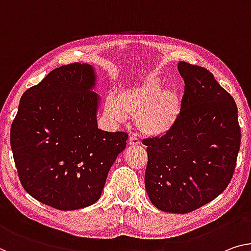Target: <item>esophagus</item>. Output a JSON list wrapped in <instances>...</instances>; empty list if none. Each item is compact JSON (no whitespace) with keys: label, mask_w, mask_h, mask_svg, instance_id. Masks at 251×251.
Listing matches in <instances>:
<instances>
[{"label":"esophagus","mask_w":251,"mask_h":251,"mask_svg":"<svg viewBox=\"0 0 251 251\" xmlns=\"http://www.w3.org/2000/svg\"><path fill=\"white\" fill-rule=\"evenodd\" d=\"M128 144L132 145V147H137V145L141 144V141L136 136H130L128 140Z\"/></svg>","instance_id":"1"}]
</instances>
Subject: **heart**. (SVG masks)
<instances>
[{
	"label": "heart",
	"instance_id": "b5f03b06",
	"mask_svg": "<svg viewBox=\"0 0 251 251\" xmlns=\"http://www.w3.org/2000/svg\"><path fill=\"white\" fill-rule=\"evenodd\" d=\"M163 82L149 75L140 85L119 91L107 99L104 113L111 121L122 123L126 116L135 118L142 134L160 137L173 130L180 115L181 100L175 89L162 90Z\"/></svg>",
	"mask_w": 251,
	"mask_h": 251
}]
</instances>
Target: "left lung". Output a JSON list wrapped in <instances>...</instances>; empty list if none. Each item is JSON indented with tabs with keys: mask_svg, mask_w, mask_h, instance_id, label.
<instances>
[{
	"mask_svg": "<svg viewBox=\"0 0 251 251\" xmlns=\"http://www.w3.org/2000/svg\"><path fill=\"white\" fill-rule=\"evenodd\" d=\"M180 115L166 135L145 138V189L156 208L185 214L224 192L234 174L241 130L234 99L205 67L178 63Z\"/></svg>",
	"mask_w": 251,
	"mask_h": 251,
	"instance_id": "obj_1",
	"label": "left lung"
}]
</instances>
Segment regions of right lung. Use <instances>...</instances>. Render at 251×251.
I'll return each mask as SVG.
<instances>
[{"label":"right lung","mask_w":251,"mask_h":251,"mask_svg":"<svg viewBox=\"0 0 251 251\" xmlns=\"http://www.w3.org/2000/svg\"><path fill=\"white\" fill-rule=\"evenodd\" d=\"M93 67L72 63L25 91L11 125L10 143L25 192L62 211L90 206L128 134L98 128L99 97Z\"/></svg>","instance_id":"1"}]
</instances>
